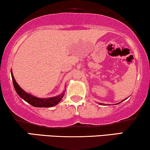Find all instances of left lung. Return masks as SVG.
<instances>
[{"mask_svg": "<svg viewBox=\"0 0 150 150\" xmlns=\"http://www.w3.org/2000/svg\"><path fill=\"white\" fill-rule=\"evenodd\" d=\"M100 104H101V103H100Z\"/></svg>", "mask_w": 150, "mask_h": 150, "instance_id": "obj_1", "label": "left lung"}]
</instances>
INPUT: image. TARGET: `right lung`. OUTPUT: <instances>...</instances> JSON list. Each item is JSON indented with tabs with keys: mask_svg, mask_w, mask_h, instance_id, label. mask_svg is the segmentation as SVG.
Returning a JSON list of instances; mask_svg holds the SVG:
<instances>
[{
	"mask_svg": "<svg viewBox=\"0 0 150 150\" xmlns=\"http://www.w3.org/2000/svg\"><path fill=\"white\" fill-rule=\"evenodd\" d=\"M12 74V78L13 81V85H14V88L15 89L16 93L18 94L20 97H21L23 100H25L26 102L30 103L34 107H44V108H49V107H52L55 105L58 104L60 102V101L62 99L64 96V92L60 95L57 96V97L47 98V99H40L34 97V96L28 94L23 90H22L20 86L16 82L15 79L13 76L12 72L11 71Z\"/></svg>",
	"mask_w": 150,
	"mask_h": 150,
	"instance_id": "obj_1",
	"label": "right lung"
}]
</instances>
